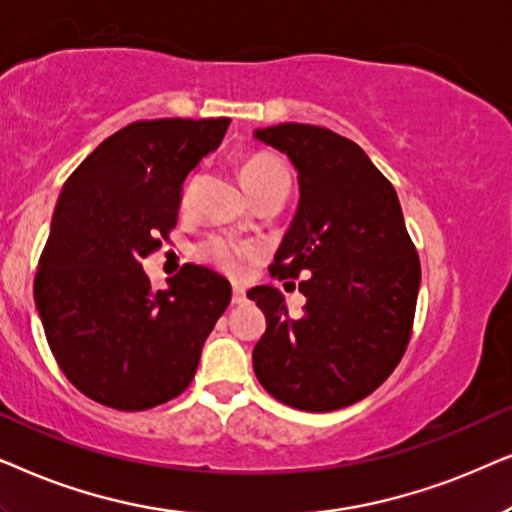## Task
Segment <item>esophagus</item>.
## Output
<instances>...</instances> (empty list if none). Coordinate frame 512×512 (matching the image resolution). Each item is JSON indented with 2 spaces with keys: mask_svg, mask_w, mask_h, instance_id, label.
Wrapping results in <instances>:
<instances>
[{
  "mask_svg": "<svg viewBox=\"0 0 512 512\" xmlns=\"http://www.w3.org/2000/svg\"><path fill=\"white\" fill-rule=\"evenodd\" d=\"M231 302H234V304L245 302V290L241 288V285H234V290H231Z\"/></svg>",
  "mask_w": 512,
  "mask_h": 512,
  "instance_id": "obj_1",
  "label": "esophagus"
}]
</instances>
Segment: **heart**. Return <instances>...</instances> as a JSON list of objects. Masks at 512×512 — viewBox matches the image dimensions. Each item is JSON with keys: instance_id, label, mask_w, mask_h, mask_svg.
Instances as JSON below:
<instances>
[{"instance_id": "obj_1", "label": "heart", "mask_w": 512, "mask_h": 512, "mask_svg": "<svg viewBox=\"0 0 512 512\" xmlns=\"http://www.w3.org/2000/svg\"><path fill=\"white\" fill-rule=\"evenodd\" d=\"M238 173H241V180L245 189H248L252 199L262 196L269 189H274L281 182H290L288 168L283 166L281 159H276L274 154L269 152H252L245 154L241 159V166H238ZM194 180L187 182L185 194H182V203H189V194H192ZM196 257L201 262L210 264V267L224 271L229 276L243 274V269L248 267V262L255 257V248L248 243H236L229 241L224 236H210L206 241L199 243L196 248Z\"/></svg>"}]
</instances>
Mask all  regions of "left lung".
I'll return each mask as SVG.
<instances>
[{
  "mask_svg": "<svg viewBox=\"0 0 512 512\" xmlns=\"http://www.w3.org/2000/svg\"><path fill=\"white\" fill-rule=\"evenodd\" d=\"M255 138L288 154L299 173L297 215L269 274L309 278L299 283V318L271 285L248 292L267 318L252 367L283 405L342 410L384 384L410 344L417 248L393 185L356 142L311 124L269 126Z\"/></svg>",
  "mask_w": 512,
  "mask_h": 512,
  "instance_id": "8db88e82",
  "label": "left lung"
}]
</instances>
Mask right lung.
Masks as SVG:
<instances>
[{"instance_id": "right-lung-1", "label": "right lung", "mask_w": 512, "mask_h": 512, "mask_svg": "<svg viewBox=\"0 0 512 512\" xmlns=\"http://www.w3.org/2000/svg\"><path fill=\"white\" fill-rule=\"evenodd\" d=\"M229 121H133L63 185L34 302L58 367L95 403L142 412L192 384L231 285L185 264L168 290H154L142 260L168 241L187 175L217 149Z\"/></svg>"}]
</instances>
